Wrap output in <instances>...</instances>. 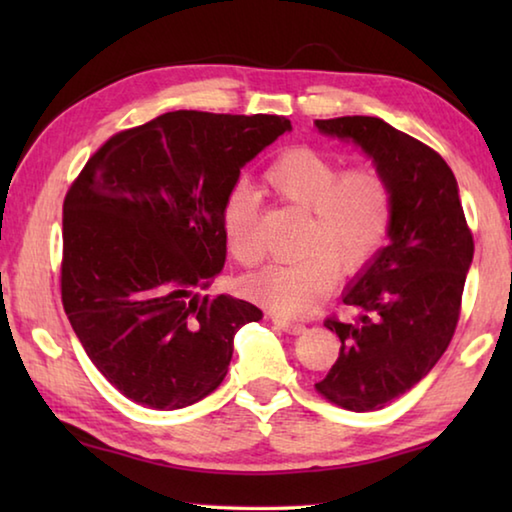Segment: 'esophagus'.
I'll return each mask as SVG.
<instances>
[{
    "label": "esophagus",
    "instance_id": "1",
    "mask_svg": "<svg viewBox=\"0 0 512 512\" xmlns=\"http://www.w3.org/2000/svg\"><path fill=\"white\" fill-rule=\"evenodd\" d=\"M273 323L280 327V329H284V332H289V334H302V332H305V325L296 323V320H287V318L273 316Z\"/></svg>",
    "mask_w": 512,
    "mask_h": 512
}]
</instances>
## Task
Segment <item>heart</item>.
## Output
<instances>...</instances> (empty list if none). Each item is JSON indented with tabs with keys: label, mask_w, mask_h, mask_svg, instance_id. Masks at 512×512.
<instances>
[{
	"label": "heart",
	"mask_w": 512,
	"mask_h": 512,
	"mask_svg": "<svg viewBox=\"0 0 512 512\" xmlns=\"http://www.w3.org/2000/svg\"><path fill=\"white\" fill-rule=\"evenodd\" d=\"M264 183L280 201L307 212L291 264H271L246 280L248 296L280 316H307L339 282L357 275L386 246L395 219V196L375 167L345 164L311 146L282 151L264 171ZM223 239L244 266L262 259L257 237V198L235 189L225 198Z\"/></svg>",
	"instance_id": "1"
}]
</instances>
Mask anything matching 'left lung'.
<instances>
[{
	"label": "left lung",
	"mask_w": 512,
	"mask_h": 512,
	"mask_svg": "<svg viewBox=\"0 0 512 512\" xmlns=\"http://www.w3.org/2000/svg\"><path fill=\"white\" fill-rule=\"evenodd\" d=\"M316 126L357 142L395 196L391 244L343 296L361 314L352 323L325 320L341 339V352L316 384L341 409L377 411L411 391L447 350L461 316L474 239L454 173L431 146L379 117L316 119Z\"/></svg>",
	"instance_id": "8db88e82"
}]
</instances>
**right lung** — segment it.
Listing matches in <instances>:
<instances>
[{
	"mask_svg": "<svg viewBox=\"0 0 512 512\" xmlns=\"http://www.w3.org/2000/svg\"><path fill=\"white\" fill-rule=\"evenodd\" d=\"M291 131L277 115L176 110L112 135L63 203L60 296L121 395L173 411L219 388L262 309L198 296L225 264L221 212L248 160Z\"/></svg>",
	"mask_w": 512,
	"mask_h": 512,
	"instance_id": "add662e5",
	"label": "right lung"
}]
</instances>
